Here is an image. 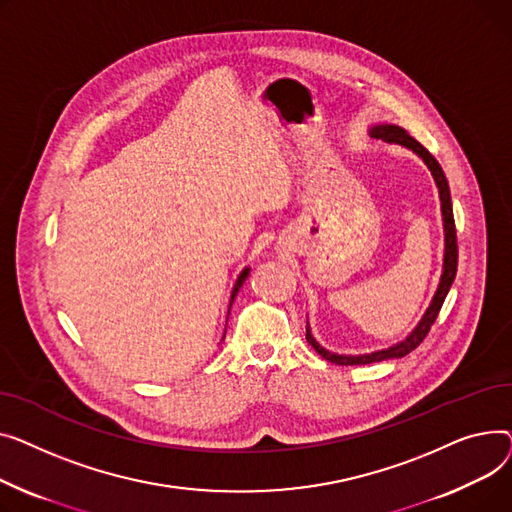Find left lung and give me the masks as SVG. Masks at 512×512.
<instances>
[{
	"label": "left lung",
	"instance_id": "left-lung-1",
	"mask_svg": "<svg viewBox=\"0 0 512 512\" xmlns=\"http://www.w3.org/2000/svg\"><path fill=\"white\" fill-rule=\"evenodd\" d=\"M370 134L374 138H382L388 144H399L403 148L413 150V153L419 159H422L426 163V167L430 169L434 182H436V188H438V196H440L442 227H444L442 275H440L438 287H436V291L432 295V302L426 308L424 316L419 318V322L413 326V330L405 339L393 343L390 347L376 349V351H370V353H359V355H347V353L328 351L326 347H322L314 339L310 322H308L306 324V339H308V343L316 349L318 355H322L324 359H328V362H333L337 366H362V364H372V362H384V359H399V357H405L409 351H413L419 343L426 339L428 330L434 324V320H436V316H438V312H440V308L444 304V299L448 295V289H450V285H453L455 275H457V256H459V252H457V229H455V217H453V202H450L448 182H446V175H444L440 163L413 136H409L401 126H395V124H374L370 128Z\"/></svg>",
	"mask_w": 512,
	"mask_h": 512
}]
</instances>
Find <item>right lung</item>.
Returning <instances> with one entry per match:
<instances>
[{"mask_svg": "<svg viewBox=\"0 0 512 512\" xmlns=\"http://www.w3.org/2000/svg\"><path fill=\"white\" fill-rule=\"evenodd\" d=\"M248 275H250V266H246L242 273L237 275V279H235V285H233V289H231V297H229V308H227V316H229V310H231V304H233V299H235V295H237V291L242 289V285L246 283V279H248ZM223 339H225V333H223Z\"/></svg>", "mask_w": 512, "mask_h": 512, "instance_id": "add662e5", "label": "right lung"}]
</instances>
